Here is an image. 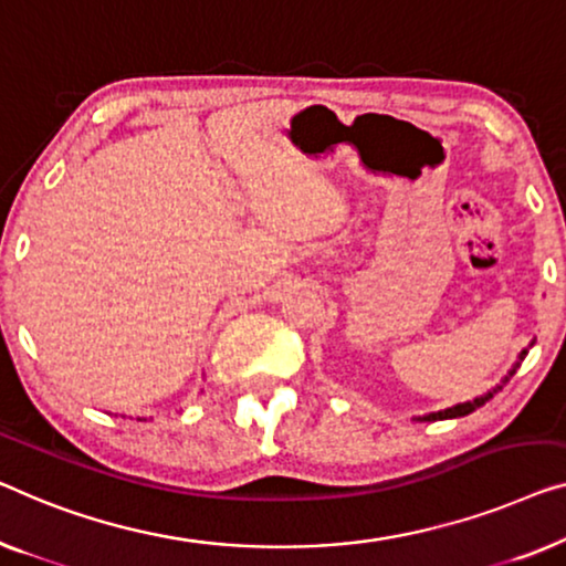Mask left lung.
I'll list each match as a JSON object with an SVG mask.
<instances>
[{
  "mask_svg": "<svg viewBox=\"0 0 566 566\" xmlns=\"http://www.w3.org/2000/svg\"><path fill=\"white\" fill-rule=\"evenodd\" d=\"M528 347H534V342L528 344ZM528 355V349H521V355H518V359H515L513 363V367L511 370H507L505 375H503V380L495 385V388H490L488 392H482V396H478V398H472V400H467V403H457V406H452V408H444V411H433V413H426V416H416V421H444V419H462V416H467V413H472V411H478L480 406H485L490 398L495 396L497 390H503V385L513 378L515 375V370H518L521 367V363H523V357Z\"/></svg>",
  "mask_w": 566,
  "mask_h": 566,
  "instance_id": "obj_1",
  "label": "left lung"
}]
</instances>
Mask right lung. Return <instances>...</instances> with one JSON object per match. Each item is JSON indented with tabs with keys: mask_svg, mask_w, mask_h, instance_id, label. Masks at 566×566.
<instances>
[{
	"mask_svg": "<svg viewBox=\"0 0 566 566\" xmlns=\"http://www.w3.org/2000/svg\"><path fill=\"white\" fill-rule=\"evenodd\" d=\"M140 421H143V419H140Z\"/></svg>",
	"mask_w": 566,
	"mask_h": 566,
	"instance_id": "obj_1",
	"label": "right lung"
}]
</instances>
